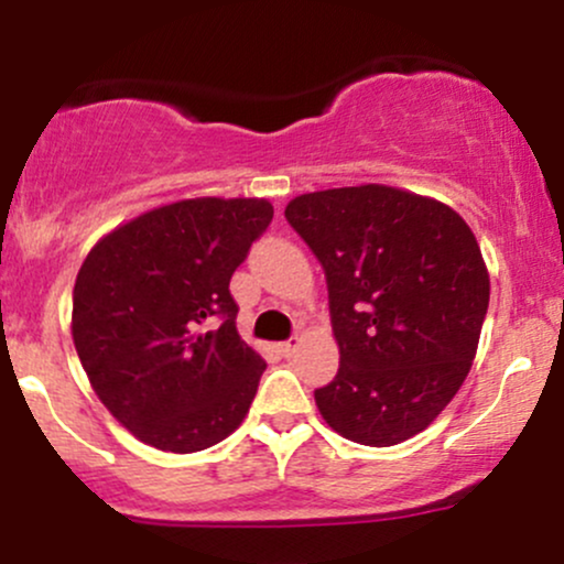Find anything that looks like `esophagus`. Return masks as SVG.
<instances>
[{
  "label": "esophagus",
  "mask_w": 564,
  "mask_h": 564,
  "mask_svg": "<svg viewBox=\"0 0 564 564\" xmlns=\"http://www.w3.org/2000/svg\"><path fill=\"white\" fill-rule=\"evenodd\" d=\"M300 345H302L300 336H291V339L281 341V345H278V349H281V355H286V358H291V355H294L296 349H300Z\"/></svg>",
  "instance_id": "1"
}]
</instances>
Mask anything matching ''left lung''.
Returning a JSON list of instances; mask_svg holds the SVG:
<instances>
[{
	"instance_id": "obj_1",
	"label": "left lung",
	"mask_w": 564,
	"mask_h": 564,
	"mask_svg": "<svg viewBox=\"0 0 564 564\" xmlns=\"http://www.w3.org/2000/svg\"><path fill=\"white\" fill-rule=\"evenodd\" d=\"M289 225L318 257L339 371L315 390L341 437L387 448L419 435L467 379L490 281L451 206L387 185L296 196Z\"/></svg>"
}]
</instances>
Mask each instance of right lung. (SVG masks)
<instances>
[{
	"label": "right lung",
	"mask_w": 564,
	"mask_h": 564,
	"mask_svg": "<svg viewBox=\"0 0 564 564\" xmlns=\"http://www.w3.org/2000/svg\"><path fill=\"white\" fill-rule=\"evenodd\" d=\"M273 223L264 198H191L108 232L74 286V345L142 443L196 453L238 430L264 360L238 336L230 278Z\"/></svg>",
	"instance_id": "1"
}]
</instances>
